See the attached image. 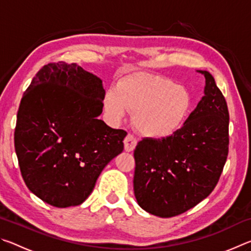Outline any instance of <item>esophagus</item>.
I'll return each mask as SVG.
<instances>
[{
	"label": "esophagus",
	"mask_w": 251,
	"mask_h": 251,
	"mask_svg": "<svg viewBox=\"0 0 251 251\" xmlns=\"http://www.w3.org/2000/svg\"><path fill=\"white\" fill-rule=\"evenodd\" d=\"M124 145L126 151H133L135 150L136 145H137V139L134 135L128 134L124 139Z\"/></svg>",
	"instance_id": "1"
}]
</instances>
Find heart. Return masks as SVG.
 Returning <instances> with one entry per match:
<instances>
[{
    "label": "heart",
    "instance_id": "b5f03b06",
    "mask_svg": "<svg viewBox=\"0 0 251 251\" xmlns=\"http://www.w3.org/2000/svg\"><path fill=\"white\" fill-rule=\"evenodd\" d=\"M104 107L115 121L133 112L139 133L152 138L173 134L182 125L192 107V96L175 80L158 75H134L105 93Z\"/></svg>",
    "mask_w": 251,
    "mask_h": 251
}]
</instances>
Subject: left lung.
Instances as JSON below:
<instances>
[{
  "label": "left lung",
  "mask_w": 251,
  "mask_h": 251,
  "mask_svg": "<svg viewBox=\"0 0 251 251\" xmlns=\"http://www.w3.org/2000/svg\"><path fill=\"white\" fill-rule=\"evenodd\" d=\"M205 96L175 133L144 138L134 151V194L144 210L161 218L180 215L210 195L228 156L229 112L210 73Z\"/></svg>",
  "instance_id": "left-lung-1"
}]
</instances>
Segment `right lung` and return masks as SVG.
Wrapping results in <instances>:
<instances>
[{
    "mask_svg": "<svg viewBox=\"0 0 251 251\" xmlns=\"http://www.w3.org/2000/svg\"><path fill=\"white\" fill-rule=\"evenodd\" d=\"M101 80L75 63L44 65L21 100L14 147L31 192L66 208L86 201L101 171L124 150V129L99 120Z\"/></svg>",
    "mask_w": 251,
    "mask_h": 251,
    "instance_id": "obj_1",
    "label": "right lung"
}]
</instances>
